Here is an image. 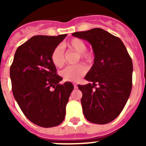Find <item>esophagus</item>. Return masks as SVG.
<instances>
[{
    "instance_id": "34e87169",
    "label": "esophagus",
    "mask_w": 146,
    "mask_h": 146,
    "mask_svg": "<svg viewBox=\"0 0 146 146\" xmlns=\"http://www.w3.org/2000/svg\"><path fill=\"white\" fill-rule=\"evenodd\" d=\"M74 88H77V85L75 84V83H74Z\"/></svg>"
}]
</instances>
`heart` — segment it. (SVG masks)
<instances>
[{
    "mask_svg": "<svg viewBox=\"0 0 146 146\" xmlns=\"http://www.w3.org/2000/svg\"><path fill=\"white\" fill-rule=\"evenodd\" d=\"M66 46L70 50H74L79 53V58L87 64H91L94 60V55L92 51L87 50V45L82 39L79 38H73L66 43ZM52 64L57 68H60L64 66L65 62L64 50L61 45H58L50 55ZM87 72V68L82 64H78L74 66H69L60 72L64 80L69 82H77Z\"/></svg>",
    "mask_w": 146,
    "mask_h": 146,
    "instance_id": "obj_1",
    "label": "heart"
}]
</instances>
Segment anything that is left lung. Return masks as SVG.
Masks as SVG:
<instances>
[{
	"instance_id": "1",
	"label": "left lung",
	"mask_w": 146,
	"mask_h": 146,
	"mask_svg": "<svg viewBox=\"0 0 146 146\" xmlns=\"http://www.w3.org/2000/svg\"><path fill=\"white\" fill-rule=\"evenodd\" d=\"M90 42L94 64L85 79L92 83L78 85L82 91V112L88 121L97 124L113 121L120 115L132 88V60L118 37L102 28L73 33Z\"/></svg>"
}]
</instances>
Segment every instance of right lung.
Returning <instances> with one entry per match:
<instances>
[{
  "label": "right lung",
  "instance_id": "obj_1",
  "mask_svg": "<svg viewBox=\"0 0 146 146\" xmlns=\"http://www.w3.org/2000/svg\"><path fill=\"white\" fill-rule=\"evenodd\" d=\"M66 34L34 36L17 49L10 67L13 95L26 118L49 128L63 122L73 85L60 84L50 55ZM54 90H52V88Z\"/></svg>",
  "mask_w": 146,
  "mask_h": 146
}]
</instances>
